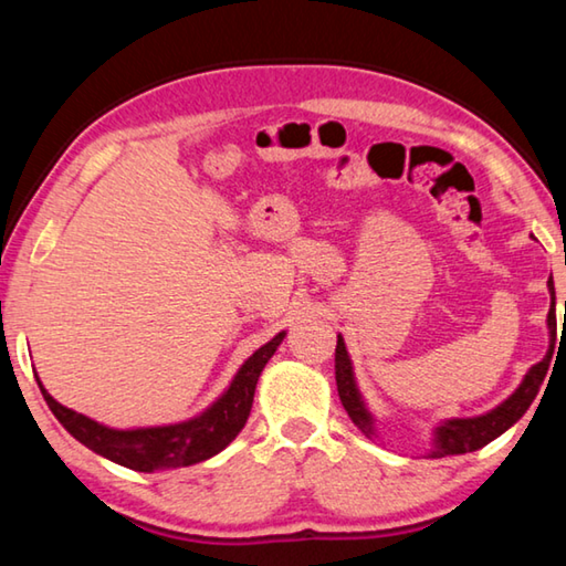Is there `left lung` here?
<instances>
[{"instance_id":"left-lung-1","label":"left lung","mask_w":566,"mask_h":566,"mask_svg":"<svg viewBox=\"0 0 566 566\" xmlns=\"http://www.w3.org/2000/svg\"><path fill=\"white\" fill-rule=\"evenodd\" d=\"M549 292H552V310L547 324L552 327V342H549V352L539 364L526 371L522 385L516 387L514 395L510 399H504L500 407H494L492 411H486L482 417H469V419H447L434 429V442L432 449H429L427 457L439 459V457H449V454H467V452H476L484 444H490L492 439L504 434L514 421H520L524 417V411L530 409V405L539 391L544 377H547L549 361H552V352H554V324H557V317H554V282H547ZM566 306V302H564ZM334 375H337V391L344 409L352 417L354 424H357L364 434L371 437L375 434V419H371L369 409L364 407V399L357 389V381H354V371H352V359L347 354V347H344L342 334L337 337V349H334Z\"/></svg>"}]
</instances>
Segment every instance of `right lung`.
<instances>
[{"mask_svg":"<svg viewBox=\"0 0 566 566\" xmlns=\"http://www.w3.org/2000/svg\"><path fill=\"white\" fill-rule=\"evenodd\" d=\"M286 332H280L272 342L256 349L232 379V385L219 397L212 407L205 409L199 417H191L179 424L167 427H139V429H112L99 421L66 409L56 401L50 391L42 389V397L50 405L52 415L62 421V427L76 442L90 447L92 452L112 459L134 472H155V469H177L189 467L214 457L242 432L249 411H252L256 379H260L264 364L280 347ZM36 377V375H34Z\"/></svg>","mask_w":566,"mask_h":566,"instance_id":"add662e5","label":"right lung"}]
</instances>
